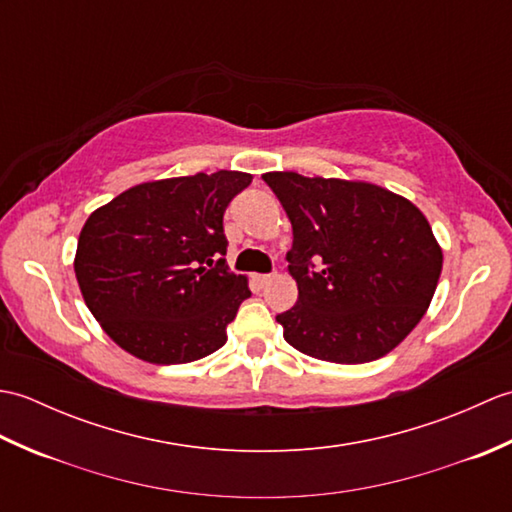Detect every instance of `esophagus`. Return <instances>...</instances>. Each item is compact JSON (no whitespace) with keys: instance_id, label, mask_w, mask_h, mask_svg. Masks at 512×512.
<instances>
[{"instance_id":"1","label":"esophagus","mask_w":512,"mask_h":512,"mask_svg":"<svg viewBox=\"0 0 512 512\" xmlns=\"http://www.w3.org/2000/svg\"><path fill=\"white\" fill-rule=\"evenodd\" d=\"M253 279L257 281V284H259V286H266V284H270V281H273L275 277H273V275H255Z\"/></svg>"}]
</instances>
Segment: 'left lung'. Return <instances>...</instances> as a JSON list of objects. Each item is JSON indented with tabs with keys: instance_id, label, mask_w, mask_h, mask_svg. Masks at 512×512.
<instances>
[{
	"instance_id": "left-lung-1",
	"label": "left lung",
	"mask_w": 512,
	"mask_h": 512,
	"mask_svg": "<svg viewBox=\"0 0 512 512\" xmlns=\"http://www.w3.org/2000/svg\"><path fill=\"white\" fill-rule=\"evenodd\" d=\"M292 222L290 275L299 299L277 314L284 339L312 358L369 363L407 339L442 273L427 217L402 195L363 180L268 171ZM320 264L317 274L309 270Z\"/></svg>"
}]
</instances>
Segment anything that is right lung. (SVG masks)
I'll return each instance as SVG.
<instances>
[{"mask_svg":"<svg viewBox=\"0 0 512 512\" xmlns=\"http://www.w3.org/2000/svg\"><path fill=\"white\" fill-rule=\"evenodd\" d=\"M244 171L143 182L85 220L74 273L85 306L125 352L154 365L191 363L226 343L248 277L228 273L224 211Z\"/></svg>","mask_w":512,"mask_h":512,"instance_id":"right-lung-1","label":"right lung"}]
</instances>
